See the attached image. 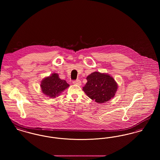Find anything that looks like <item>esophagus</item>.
<instances>
[{"label": "esophagus", "mask_w": 160, "mask_h": 160, "mask_svg": "<svg viewBox=\"0 0 160 160\" xmlns=\"http://www.w3.org/2000/svg\"><path fill=\"white\" fill-rule=\"evenodd\" d=\"M72 83L74 84H76L78 86H80L81 85V81L80 80H74L72 82Z\"/></svg>", "instance_id": "34e87169"}]
</instances>
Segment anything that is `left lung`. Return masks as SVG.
Segmentation results:
<instances>
[{
  "label": "left lung",
  "mask_w": 160,
  "mask_h": 160,
  "mask_svg": "<svg viewBox=\"0 0 160 160\" xmlns=\"http://www.w3.org/2000/svg\"><path fill=\"white\" fill-rule=\"evenodd\" d=\"M87 83L83 88L84 93L97 103H104L113 98L118 84L110 75L93 72L86 77Z\"/></svg>",
  "instance_id": "left-lung-1"
}]
</instances>
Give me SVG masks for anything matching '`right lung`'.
<instances>
[{
  "instance_id": "1",
  "label": "right lung",
  "mask_w": 160,
  "mask_h": 160,
  "mask_svg": "<svg viewBox=\"0 0 160 160\" xmlns=\"http://www.w3.org/2000/svg\"><path fill=\"white\" fill-rule=\"evenodd\" d=\"M69 86L64 80H61L57 73L44 78L41 83V90L44 94L50 98H54L59 96L62 92Z\"/></svg>"
}]
</instances>
